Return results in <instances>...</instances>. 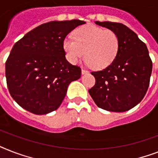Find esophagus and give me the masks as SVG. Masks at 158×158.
<instances>
[{"label": "esophagus", "instance_id": "esophagus-1", "mask_svg": "<svg viewBox=\"0 0 158 158\" xmlns=\"http://www.w3.org/2000/svg\"><path fill=\"white\" fill-rule=\"evenodd\" d=\"M81 73H82V74H88V73H89V71H88V70H86V69H82Z\"/></svg>", "mask_w": 158, "mask_h": 158}]
</instances>
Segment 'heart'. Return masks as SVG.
Instances as JSON below:
<instances>
[{
	"instance_id": "obj_1",
	"label": "heart",
	"mask_w": 158,
	"mask_h": 158,
	"mask_svg": "<svg viewBox=\"0 0 158 158\" xmlns=\"http://www.w3.org/2000/svg\"><path fill=\"white\" fill-rule=\"evenodd\" d=\"M74 39L64 38L62 43L66 59L76 64L85 55L87 64L98 69L109 66L115 59L120 48L117 33L110 29L87 24L73 33Z\"/></svg>"
}]
</instances>
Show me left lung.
<instances>
[{
  "mask_svg": "<svg viewBox=\"0 0 158 158\" xmlns=\"http://www.w3.org/2000/svg\"><path fill=\"white\" fill-rule=\"evenodd\" d=\"M95 23L117 33L120 48L109 66L92 72L96 83L89 93L98 107L114 112L126 111L139 103L147 93L152 69L148 50L137 34L122 23Z\"/></svg>",
  "mask_w": 158,
  "mask_h": 158,
  "instance_id": "left-lung-1",
  "label": "left lung"
}]
</instances>
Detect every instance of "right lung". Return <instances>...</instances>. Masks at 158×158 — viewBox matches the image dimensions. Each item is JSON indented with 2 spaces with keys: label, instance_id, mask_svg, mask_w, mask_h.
Instances as JSON below:
<instances>
[{
  "label": "right lung",
  "instance_id": "right-lung-1",
  "mask_svg": "<svg viewBox=\"0 0 158 158\" xmlns=\"http://www.w3.org/2000/svg\"><path fill=\"white\" fill-rule=\"evenodd\" d=\"M79 19L51 21L33 28L14 45L6 62L7 87L23 109L44 115L56 110L81 69L65 59L62 43Z\"/></svg>",
  "mask_w": 158,
  "mask_h": 158
}]
</instances>
